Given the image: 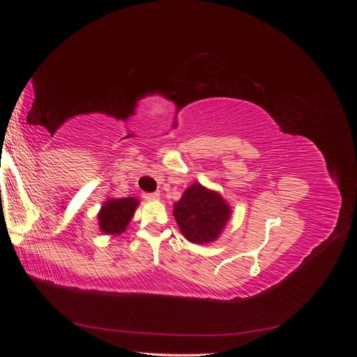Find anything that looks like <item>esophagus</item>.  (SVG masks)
Here are the masks:
<instances>
[{"mask_svg":"<svg viewBox=\"0 0 357 357\" xmlns=\"http://www.w3.org/2000/svg\"><path fill=\"white\" fill-rule=\"evenodd\" d=\"M159 197H160V193H158V192H155V193H144V198L147 201H158Z\"/></svg>","mask_w":357,"mask_h":357,"instance_id":"1","label":"esophagus"}]
</instances>
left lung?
<instances>
[{
  "label": "left lung",
  "instance_id": "obj_1",
  "mask_svg": "<svg viewBox=\"0 0 357 357\" xmlns=\"http://www.w3.org/2000/svg\"><path fill=\"white\" fill-rule=\"evenodd\" d=\"M232 208L218 190L193 183L174 202L176 222L183 236L193 244H210L222 235Z\"/></svg>",
  "mask_w": 357,
  "mask_h": 357
}]
</instances>
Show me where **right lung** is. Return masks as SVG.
<instances>
[{
  "instance_id": "add662e5",
  "label": "right lung",
  "mask_w": 357,
  "mask_h": 357,
  "mask_svg": "<svg viewBox=\"0 0 357 357\" xmlns=\"http://www.w3.org/2000/svg\"><path fill=\"white\" fill-rule=\"evenodd\" d=\"M139 201L134 197L129 198H107L96 214L100 231L105 235L117 236L126 231L129 222L132 220Z\"/></svg>"
}]
</instances>
